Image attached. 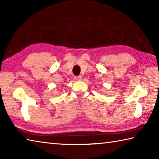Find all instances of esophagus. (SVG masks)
Masks as SVG:
<instances>
[{
    "label": "esophagus",
    "instance_id": "esophagus-1",
    "mask_svg": "<svg viewBox=\"0 0 159 159\" xmlns=\"http://www.w3.org/2000/svg\"><path fill=\"white\" fill-rule=\"evenodd\" d=\"M81 79H82V77L80 76H76L74 77V79L76 80H81Z\"/></svg>",
    "mask_w": 159,
    "mask_h": 159
}]
</instances>
